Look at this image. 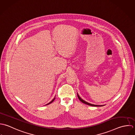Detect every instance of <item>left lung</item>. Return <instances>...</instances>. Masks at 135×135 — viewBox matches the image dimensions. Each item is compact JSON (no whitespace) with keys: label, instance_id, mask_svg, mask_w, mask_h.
Wrapping results in <instances>:
<instances>
[{"label":"left lung","instance_id":"left-lung-1","mask_svg":"<svg viewBox=\"0 0 135 135\" xmlns=\"http://www.w3.org/2000/svg\"><path fill=\"white\" fill-rule=\"evenodd\" d=\"M77 95H78V98H79V100L82 102L83 103H84V104H87V105H90V106H92V107H102V106H103V105H94V104H91V103H88V102H86V101H84L83 100H82V99H81V98L80 97V96L78 95V94L77 93Z\"/></svg>","mask_w":135,"mask_h":135}]
</instances>
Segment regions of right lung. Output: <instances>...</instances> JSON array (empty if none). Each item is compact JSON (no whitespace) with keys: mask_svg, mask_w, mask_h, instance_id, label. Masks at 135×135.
Listing matches in <instances>:
<instances>
[{"mask_svg":"<svg viewBox=\"0 0 135 135\" xmlns=\"http://www.w3.org/2000/svg\"><path fill=\"white\" fill-rule=\"evenodd\" d=\"M55 98H54V99H53V100H52V101H51V102H50V103H48V104H46V105H48V104H50V103H52V102H53V101H54V100H55Z\"/></svg>","mask_w":135,"mask_h":135,"instance_id":"1","label":"right lung"}]
</instances>
